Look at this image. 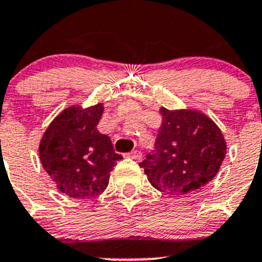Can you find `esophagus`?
Masks as SVG:
<instances>
[{
  "label": "esophagus",
  "mask_w": 262,
  "mask_h": 262,
  "mask_svg": "<svg viewBox=\"0 0 262 262\" xmlns=\"http://www.w3.org/2000/svg\"><path fill=\"white\" fill-rule=\"evenodd\" d=\"M128 156L132 159H136V160H139V159L142 158V154H141V151L134 150V151H132L130 154H128Z\"/></svg>",
  "instance_id": "esophagus-1"
}]
</instances>
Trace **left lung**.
Instances as JSON below:
<instances>
[{"label": "left lung", "instance_id": "left-lung-1", "mask_svg": "<svg viewBox=\"0 0 262 262\" xmlns=\"http://www.w3.org/2000/svg\"><path fill=\"white\" fill-rule=\"evenodd\" d=\"M163 124L155 147L139 163L155 189L185 195L212 181L226 155V143L209 117L191 110L160 108Z\"/></svg>", "mask_w": 262, "mask_h": 262}]
</instances>
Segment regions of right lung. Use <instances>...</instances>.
<instances>
[{"label": "right lung", "mask_w": 262, "mask_h": 262, "mask_svg": "<svg viewBox=\"0 0 262 262\" xmlns=\"http://www.w3.org/2000/svg\"><path fill=\"white\" fill-rule=\"evenodd\" d=\"M101 103L70 107L53 120L40 143V159L58 189L75 199H89L106 190L110 172L123 156L110 137L97 130Z\"/></svg>", "instance_id": "1"}]
</instances>
